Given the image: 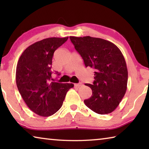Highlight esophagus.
I'll use <instances>...</instances> for the list:
<instances>
[{
    "mask_svg": "<svg viewBox=\"0 0 149 149\" xmlns=\"http://www.w3.org/2000/svg\"><path fill=\"white\" fill-rule=\"evenodd\" d=\"M81 85H82L81 83H79V84H74V86L75 87H79L81 86Z\"/></svg>",
    "mask_w": 149,
    "mask_h": 149,
    "instance_id": "34e87169",
    "label": "esophagus"
}]
</instances>
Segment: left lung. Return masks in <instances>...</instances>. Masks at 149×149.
Listing matches in <instances>:
<instances>
[{
    "label": "left lung",
    "mask_w": 149,
    "mask_h": 149,
    "mask_svg": "<svg viewBox=\"0 0 149 149\" xmlns=\"http://www.w3.org/2000/svg\"><path fill=\"white\" fill-rule=\"evenodd\" d=\"M85 67L95 70L92 96L84 100L85 105L99 114L113 112L127 90L128 72L124 57L116 45L107 40L90 36L70 37Z\"/></svg>",
    "instance_id": "left-lung-1"
}]
</instances>
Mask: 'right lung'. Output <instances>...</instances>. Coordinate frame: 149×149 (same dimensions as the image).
Segmentation results:
<instances>
[{"instance_id": "add662e5", "label": "right lung", "mask_w": 149, "mask_h": 149, "mask_svg": "<svg viewBox=\"0 0 149 149\" xmlns=\"http://www.w3.org/2000/svg\"><path fill=\"white\" fill-rule=\"evenodd\" d=\"M68 39L50 37L35 42L24 50L17 62V89L29 109L39 116L55 114L62 107L67 92L74 86L51 79L54 52Z\"/></svg>"}]
</instances>
